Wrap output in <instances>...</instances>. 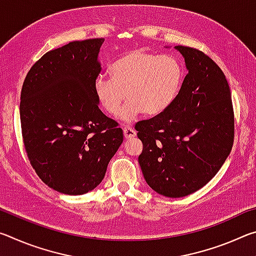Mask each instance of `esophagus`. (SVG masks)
I'll return each mask as SVG.
<instances>
[{
	"label": "esophagus",
	"instance_id": "1",
	"mask_svg": "<svg viewBox=\"0 0 256 256\" xmlns=\"http://www.w3.org/2000/svg\"><path fill=\"white\" fill-rule=\"evenodd\" d=\"M123 134H124L125 138H132L136 136V131L130 126H125L123 128Z\"/></svg>",
	"mask_w": 256,
	"mask_h": 256
}]
</instances>
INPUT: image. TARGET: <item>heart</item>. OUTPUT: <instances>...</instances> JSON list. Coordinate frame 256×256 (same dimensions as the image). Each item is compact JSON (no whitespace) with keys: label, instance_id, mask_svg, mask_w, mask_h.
Instances as JSON below:
<instances>
[{"label":"heart","instance_id":"b5f03b06","mask_svg":"<svg viewBox=\"0 0 256 256\" xmlns=\"http://www.w3.org/2000/svg\"><path fill=\"white\" fill-rule=\"evenodd\" d=\"M110 79L96 78L94 90L96 98L108 114L120 112L124 122L136 120L141 112L154 116L174 102L183 80V68L170 55H158L144 50L128 52L116 60L110 68Z\"/></svg>","mask_w":256,"mask_h":256}]
</instances>
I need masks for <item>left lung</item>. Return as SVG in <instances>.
I'll list each match as a JSON object with an SVG mask.
<instances>
[{
    "instance_id": "8db88e82",
    "label": "left lung",
    "mask_w": 256,
    "mask_h": 256,
    "mask_svg": "<svg viewBox=\"0 0 256 256\" xmlns=\"http://www.w3.org/2000/svg\"><path fill=\"white\" fill-rule=\"evenodd\" d=\"M185 79L170 107L136 124L146 183L167 198L192 194L212 180L234 142L232 94L224 72L201 50L175 46Z\"/></svg>"
}]
</instances>
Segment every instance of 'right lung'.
<instances>
[{"label": "right lung", "mask_w": 256, "mask_h": 256, "mask_svg": "<svg viewBox=\"0 0 256 256\" xmlns=\"http://www.w3.org/2000/svg\"><path fill=\"white\" fill-rule=\"evenodd\" d=\"M104 38L72 42L30 68L20 120L30 164L50 188L81 196L102 183L123 131L99 110L94 84Z\"/></svg>", "instance_id": "right-lung-1"}]
</instances>
